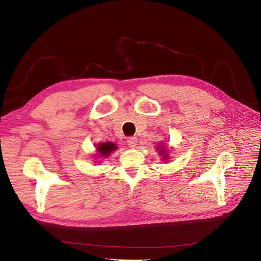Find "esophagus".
Segmentation results:
<instances>
[{
	"mask_svg": "<svg viewBox=\"0 0 261 261\" xmlns=\"http://www.w3.org/2000/svg\"><path fill=\"white\" fill-rule=\"evenodd\" d=\"M126 143L130 148H135L137 146V143H138V139L136 137H129L126 139Z\"/></svg>",
	"mask_w": 261,
	"mask_h": 261,
	"instance_id": "34e87169",
	"label": "esophagus"
}]
</instances>
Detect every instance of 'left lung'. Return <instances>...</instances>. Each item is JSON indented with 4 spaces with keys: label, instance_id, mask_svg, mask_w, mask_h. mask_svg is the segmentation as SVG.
<instances>
[{
    "label": "left lung",
    "instance_id": "obj_1",
    "mask_svg": "<svg viewBox=\"0 0 261 261\" xmlns=\"http://www.w3.org/2000/svg\"><path fill=\"white\" fill-rule=\"evenodd\" d=\"M157 150H158V152H159V154H163V160H167L168 158H169V156H168V153H167V150H166V148H165V146H158V148H157Z\"/></svg>",
    "mask_w": 261,
    "mask_h": 261
}]
</instances>
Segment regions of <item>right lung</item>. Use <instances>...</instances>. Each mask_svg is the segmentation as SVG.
Instances as JSON below:
<instances>
[{
  "label": "right lung",
  "instance_id": "1",
  "mask_svg": "<svg viewBox=\"0 0 261 261\" xmlns=\"http://www.w3.org/2000/svg\"><path fill=\"white\" fill-rule=\"evenodd\" d=\"M96 148H97V151H98L99 156H101L102 158H107V157L110 156L111 152L116 150V145L108 141V142L98 143Z\"/></svg>",
  "mask_w": 261,
  "mask_h": 261
}]
</instances>
